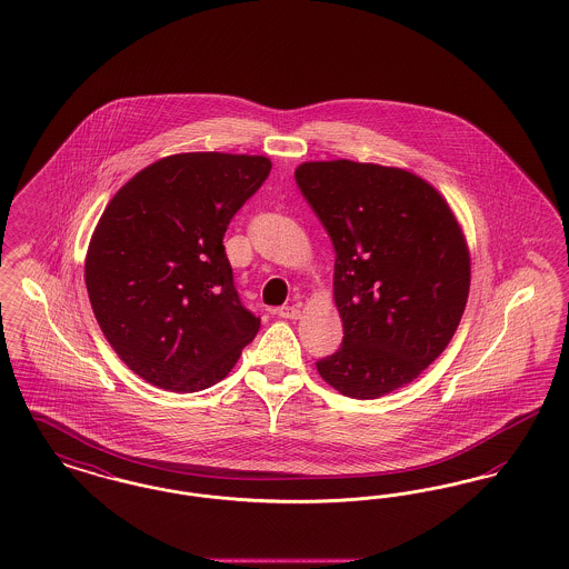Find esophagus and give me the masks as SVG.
Listing matches in <instances>:
<instances>
[{"instance_id":"34e87169","label":"esophagus","mask_w":569,"mask_h":569,"mask_svg":"<svg viewBox=\"0 0 569 569\" xmlns=\"http://www.w3.org/2000/svg\"><path fill=\"white\" fill-rule=\"evenodd\" d=\"M274 316L286 318V320H298L300 318V309H298V305H283V307L274 309Z\"/></svg>"}]
</instances>
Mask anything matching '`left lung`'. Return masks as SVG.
I'll list each match as a JSON object with an SVG mask.
<instances>
[{
	"label": "left lung",
	"instance_id": "8db88e82",
	"mask_svg": "<svg viewBox=\"0 0 569 569\" xmlns=\"http://www.w3.org/2000/svg\"><path fill=\"white\" fill-rule=\"evenodd\" d=\"M295 177L335 247L343 343L318 373L346 397L378 399L418 378L459 328L471 283L462 228L406 168L302 162Z\"/></svg>",
	"mask_w": 569,
	"mask_h": 569
}]
</instances>
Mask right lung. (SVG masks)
I'll return each instance as SVG.
<instances>
[{"label":"right lung","mask_w":569,"mask_h":569,"mask_svg":"<svg viewBox=\"0 0 569 569\" xmlns=\"http://www.w3.org/2000/svg\"><path fill=\"white\" fill-rule=\"evenodd\" d=\"M271 160L217 151L149 163L110 198L84 258L93 316L136 376L172 392L226 378L260 330L223 251Z\"/></svg>","instance_id":"add662e5"}]
</instances>
